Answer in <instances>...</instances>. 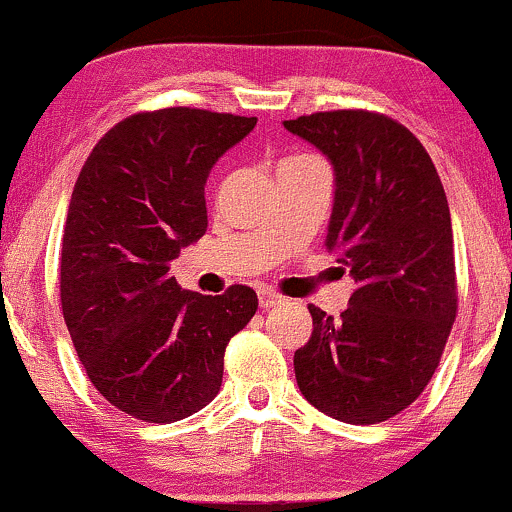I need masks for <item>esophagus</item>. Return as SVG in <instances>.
<instances>
[{
  "mask_svg": "<svg viewBox=\"0 0 512 512\" xmlns=\"http://www.w3.org/2000/svg\"><path fill=\"white\" fill-rule=\"evenodd\" d=\"M257 298H260V308L262 310H269V308H276V305H281L286 301L284 296H279L274 289H267V286H262L260 291H257Z\"/></svg>",
  "mask_w": 512,
  "mask_h": 512,
  "instance_id": "34e87169",
  "label": "esophagus"
}]
</instances>
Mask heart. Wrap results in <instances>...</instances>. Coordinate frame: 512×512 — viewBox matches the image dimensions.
Segmentation results:
<instances>
[{
  "instance_id": "1",
  "label": "heart",
  "mask_w": 512,
  "mask_h": 512,
  "mask_svg": "<svg viewBox=\"0 0 512 512\" xmlns=\"http://www.w3.org/2000/svg\"><path fill=\"white\" fill-rule=\"evenodd\" d=\"M310 158H315V156H305V154H298V156H289L286 158L284 163H281V166H286V163H298V161H310Z\"/></svg>"
}]
</instances>
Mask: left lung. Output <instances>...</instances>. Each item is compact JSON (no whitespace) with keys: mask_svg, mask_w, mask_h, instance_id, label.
<instances>
[{"mask_svg":"<svg viewBox=\"0 0 512 512\" xmlns=\"http://www.w3.org/2000/svg\"><path fill=\"white\" fill-rule=\"evenodd\" d=\"M284 127L332 163L325 248L356 281L337 320L308 305L313 334L293 354L296 383L322 414L378 424L424 392L455 322L448 199L424 146L390 117L334 110Z\"/></svg>","mask_w":512,"mask_h":512,"instance_id":"1","label":"left lung"}]
</instances>
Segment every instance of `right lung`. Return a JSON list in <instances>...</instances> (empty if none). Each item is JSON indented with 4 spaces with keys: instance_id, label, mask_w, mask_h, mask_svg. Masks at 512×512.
I'll return each mask as SVG.
<instances>
[{
    "instance_id": "1",
    "label": "right lung",
    "mask_w": 512,
    "mask_h": 512,
    "mask_svg": "<svg viewBox=\"0 0 512 512\" xmlns=\"http://www.w3.org/2000/svg\"><path fill=\"white\" fill-rule=\"evenodd\" d=\"M257 117L166 108L117 122L76 180L62 236V313L96 390L173 424L219 395L223 351L257 310L250 286L180 289L170 262L207 231L204 185Z\"/></svg>"
}]
</instances>
